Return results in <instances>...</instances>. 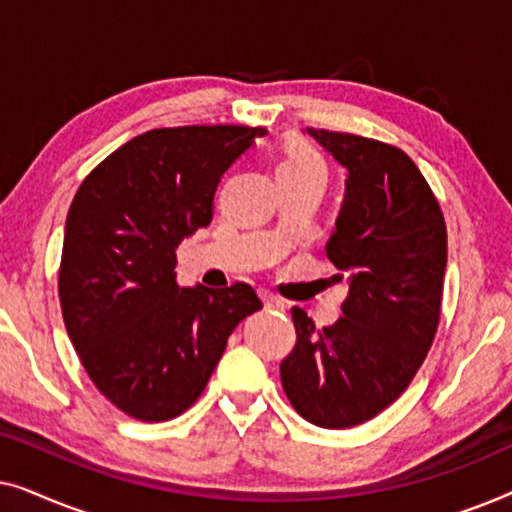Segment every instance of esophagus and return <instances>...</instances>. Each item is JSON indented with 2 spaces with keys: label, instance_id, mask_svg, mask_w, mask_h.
Wrapping results in <instances>:
<instances>
[{
  "label": "esophagus",
  "instance_id": "1",
  "mask_svg": "<svg viewBox=\"0 0 512 512\" xmlns=\"http://www.w3.org/2000/svg\"><path fill=\"white\" fill-rule=\"evenodd\" d=\"M258 296H261L263 305L268 307V310H284V300H282V298H277L275 293H270V291H261V293H258Z\"/></svg>",
  "mask_w": 512,
  "mask_h": 512
}]
</instances>
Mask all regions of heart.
<instances>
[{
    "label": "heart",
    "mask_w": 512,
    "mask_h": 512,
    "mask_svg": "<svg viewBox=\"0 0 512 512\" xmlns=\"http://www.w3.org/2000/svg\"><path fill=\"white\" fill-rule=\"evenodd\" d=\"M282 165L284 167H293V170L314 172V174H319V177H324V174H326L324 160H321L319 153L314 151L312 146H307V144L291 146L289 153H286V158H284Z\"/></svg>",
    "instance_id": "1"
}]
</instances>
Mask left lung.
Here are the masks:
<instances>
[{"mask_svg": "<svg viewBox=\"0 0 512 512\" xmlns=\"http://www.w3.org/2000/svg\"><path fill=\"white\" fill-rule=\"evenodd\" d=\"M305 132L347 170L326 256L347 277L349 296L324 331L293 307L298 342L279 370L300 417L349 429L389 408L426 359L440 319L447 230L401 149L347 132Z\"/></svg>", "mask_w": 512, "mask_h": 512, "instance_id": "1", "label": "left lung"}]
</instances>
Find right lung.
<instances>
[{
	"mask_svg": "<svg viewBox=\"0 0 512 512\" xmlns=\"http://www.w3.org/2000/svg\"><path fill=\"white\" fill-rule=\"evenodd\" d=\"M263 128L186 125L130 139L83 179L58 277L62 317L95 387L142 422L198 401L230 333L261 310L249 284L177 286V249L212 223L216 186Z\"/></svg>",
	"mask_w": 512,
	"mask_h": 512,
	"instance_id": "obj_1",
	"label": "right lung"
}]
</instances>
